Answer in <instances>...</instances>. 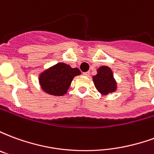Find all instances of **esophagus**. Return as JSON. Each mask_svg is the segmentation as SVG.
I'll use <instances>...</instances> for the list:
<instances>
[{
	"label": "esophagus",
	"instance_id": "obj_1",
	"mask_svg": "<svg viewBox=\"0 0 154 154\" xmlns=\"http://www.w3.org/2000/svg\"><path fill=\"white\" fill-rule=\"evenodd\" d=\"M84 76H86V77H89L90 76V72H83Z\"/></svg>",
	"mask_w": 154,
	"mask_h": 154
}]
</instances>
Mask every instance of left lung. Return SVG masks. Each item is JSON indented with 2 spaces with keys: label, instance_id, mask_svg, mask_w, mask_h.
<instances>
[{
  "label": "left lung",
  "instance_id": "1",
  "mask_svg": "<svg viewBox=\"0 0 154 154\" xmlns=\"http://www.w3.org/2000/svg\"><path fill=\"white\" fill-rule=\"evenodd\" d=\"M93 82L97 90L102 94H109L116 89L112 71L106 66H102L97 70V74L93 77Z\"/></svg>",
  "mask_w": 154,
  "mask_h": 154
}]
</instances>
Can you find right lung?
Here are the masks:
<instances>
[{
  "mask_svg": "<svg viewBox=\"0 0 154 154\" xmlns=\"http://www.w3.org/2000/svg\"><path fill=\"white\" fill-rule=\"evenodd\" d=\"M78 68H72L65 63H57L39 77L42 89L54 96H63L67 92L73 77L80 75Z\"/></svg>",
  "mask_w": 154,
  "mask_h": 154,
  "instance_id": "add662e5",
  "label": "right lung"
}]
</instances>
